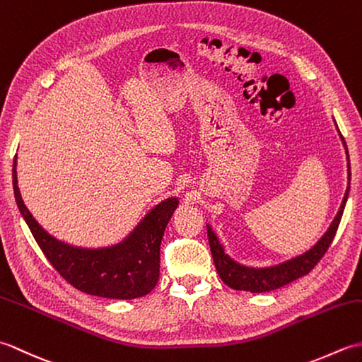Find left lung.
I'll list each match as a JSON object with an SVG mask.
<instances>
[{
    "label": "left lung",
    "instance_id": "1",
    "mask_svg": "<svg viewBox=\"0 0 362 362\" xmlns=\"http://www.w3.org/2000/svg\"><path fill=\"white\" fill-rule=\"evenodd\" d=\"M334 126L337 129L336 121H334ZM337 134L341 136V141L345 149V156H347L349 187L345 189L342 204L339 206V210H337V214L334 216L333 222L329 224L327 232L320 236V240L314 244L311 249L300 253L297 257L288 258L281 261V263H276L272 266H264V267L247 266L228 255L224 249V245L221 244L218 235L213 232L211 226L206 224V233H209V241H210L214 266H216V271L221 276V280L224 281L227 286L236 291H250V292H267V291L279 289L284 286V284H288L291 281L300 279V276L308 274L311 269L319 263V259L325 255V252L328 250L329 244H332L333 238L336 235V230L339 227V222L342 218L345 204H347L349 191H350L349 151H347V144H345V140L339 132V129H337Z\"/></svg>",
    "mask_w": 362,
    "mask_h": 362
}]
</instances>
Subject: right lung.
Here are the masks:
<instances>
[{
    "instance_id": "add662e5",
    "label": "right lung",
    "mask_w": 362,
    "mask_h": 362,
    "mask_svg": "<svg viewBox=\"0 0 362 362\" xmlns=\"http://www.w3.org/2000/svg\"><path fill=\"white\" fill-rule=\"evenodd\" d=\"M13 196L30 233L54 269L76 289L90 296L130 300L157 286L160 244L179 197H168L151 209L121 241L104 247H81L57 240L38 224L20 194L17 156L12 168Z\"/></svg>"
}]
</instances>
